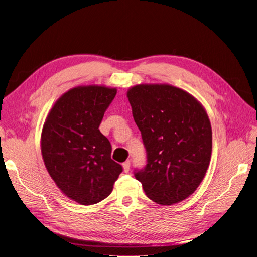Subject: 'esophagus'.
Segmentation results:
<instances>
[{"mask_svg":"<svg viewBox=\"0 0 257 257\" xmlns=\"http://www.w3.org/2000/svg\"><path fill=\"white\" fill-rule=\"evenodd\" d=\"M123 169H124V172L125 173H128L129 170H130V161H125V163L123 164Z\"/></svg>","mask_w":257,"mask_h":257,"instance_id":"34e87169","label":"esophagus"}]
</instances>
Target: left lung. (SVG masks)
<instances>
[{
    "label": "left lung",
    "instance_id": "1",
    "mask_svg": "<svg viewBox=\"0 0 257 257\" xmlns=\"http://www.w3.org/2000/svg\"><path fill=\"white\" fill-rule=\"evenodd\" d=\"M127 98L147 151L136 173L145 194L157 204L190 197L208 169L212 131L205 108L187 91L170 84H138Z\"/></svg>",
    "mask_w": 257,
    "mask_h": 257
}]
</instances>
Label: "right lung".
Segmentation results:
<instances>
[{
    "label": "right lung",
    "instance_id": "right-lung-1",
    "mask_svg": "<svg viewBox=\"0 0 257 257\" xmlns=\"http://www.w3.org/2000/svg\"><path fill=\"white\" fill-rule=\"evenodd\" d=\"M115 87L81 85L53 105L40 138L46 169L67 198L81 205L109 196L123 171L111 159V145L99 130Z\"/></svg>",
    "mask_w": 257,
    "mask_h": 257
}]
</instances>
